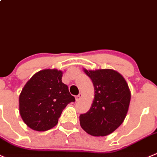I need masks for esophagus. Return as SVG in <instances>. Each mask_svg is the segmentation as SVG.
Segmentation results:
<instances>
[{
  "label": "esophagus",
  "instance_id": "esophagus-1",
  "mask_svg": "<svg viewBox=\"0 0 157 157\" xmlns=\"http://www.w3.org/2000/svg\"><path fill=\"white\" fill-rule=\"evenodd\" d=\"M82 97H83V94H79L78 95L76 96V101H80V100H81Z\"/></svg>",
  "mask_w": 157,
  "mask_h": 157
}]
</instances>
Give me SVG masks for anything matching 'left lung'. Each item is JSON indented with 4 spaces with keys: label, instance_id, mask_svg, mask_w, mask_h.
<instances>
[{
    "label": "left lung",
    "instance_id": "obj_1",
    "mask_svg": "<svg viewBox=\"0 0 157 157\" xmlns=\"http://www.w3.org/2000/svg\"><path fill=\"white\" fill-rule=\"evenodd\" d=\"M83 71L92 80L95 95L89 110L80 116V126L90 135L107 136L124 121L131 98L130 88L114 70Z\"/></svg>",
    "mask_w": 157,
    "mask_h": 157
}]
</instances>
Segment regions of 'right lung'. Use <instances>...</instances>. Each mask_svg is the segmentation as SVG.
Instances as JSON below:
<instances>
[{
    "label": "right lung",
    "instance_id": "obj_1",
    "mask_svg": "<svg viewBox=\"0 0 157 157\" xmlns=\"http://www.w3.org/2000/svg\"><path fill=\"white\" fill-rule=\"evenodd\" d=\"M63 72L45 69L26 83L19 96V111L27 127L46 131L55 127L63 109L75 98L62 83Z\"/></svg>",
    "mask_w": 157,
    "mask_h": 157
}]
</instances>
